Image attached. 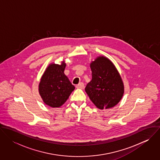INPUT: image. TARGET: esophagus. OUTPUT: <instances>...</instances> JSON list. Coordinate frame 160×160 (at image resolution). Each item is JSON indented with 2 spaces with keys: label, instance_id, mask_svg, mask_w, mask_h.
<instances>
[{
  "label": "esophagus",
  "instance_id": "esophagus-1",
  "mask_svg": "<svg viewBox=\"0 0 160 160\" xmlns=\"http://www.w3.org/2000/svg\"><path fill=\"white\" fill-rule=\"evenodd\" d=\"M76 88L78 89H84V84L82 82H80L78 85H76Z\"/></svg>",
  "mask_w": 160,
  "mask_h": 160
}]
</instances>
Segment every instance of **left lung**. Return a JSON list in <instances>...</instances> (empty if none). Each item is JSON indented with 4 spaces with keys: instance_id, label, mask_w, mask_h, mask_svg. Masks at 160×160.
<instances>
[{
    "instance_id": "1",
    "label": "left lung",
    "mask_w": 160,
    "mask_h": 160,
    "mask_svg": "<svg viewBox=\"0 0 160 160\" xmlns=\"http://www.w3.org/2000/svg\"><path fill=\"white\" fill-rule=\"evenodd\" d=\"M92 80L85 91L92 103L100 110L114 107L121 100L124 83L113 62L104 56L97 57L90 64Z\"/></svg>"
}]
</instances>
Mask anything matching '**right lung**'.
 <instances>
[{"mask_svg":"<svg viewBox=\"0 0 160 160\" xmlns=\"http://www.w3.org/2000/svg\"><path fill=\"white\" fill-rule=\"evenodd\" d=\"M65 61L61 65L50 63L43 73L39 84V93L44 103L52 108L62 106L75 89L65 74Z\"/></svg>","mask_w":160,"mask_h":160,"instance_id":"add662e5","label":"right lung"}]
</instances>
